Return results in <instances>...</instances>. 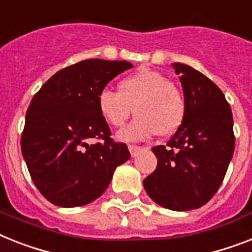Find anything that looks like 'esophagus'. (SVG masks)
I'll list each match as a JSON object with an SVG mask.
<instances>
[{
    "mask_svg": "<svg viewBox=\"0 0 252 252\" xmlns=\"http://www.w3.org/2000/svg\"><path fill=\"white\" fill-rule=\"evenodd\" d=\"M128 149H129V153H130V155H132L133 158H134V157H136V155L141 151V147L136 146V145H129V146H128Z\"/></svg>",
    "mask_w": 252,
    "mask_h": 252,
    "instance_id": "34e87169",
    "label": "esophagus"
}]
</instances>
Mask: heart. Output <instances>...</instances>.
I'll list each match as a JSON object with an SVG mask.
<instances>
[{
    "instance_id": "heart-1",
    "label": "heart",
    "mask_w": 252,
    "mask_h": 252,
    "mask_svg": "<svg viewBox=\"0 0 252 252\" xmlns=\"http://www.w3.org/2000/svg\"><path fill=\"white\" fill-rule=\"evenodd\" d=\"M118 93L103 89L97 97L98 111L108 126L120 128L137 115L119 133L124 141L146 140L158 133L171 136L183 126L186 115L184 94L159 71L141 68L118 83Z\"/></svg>"
}]
</instances>
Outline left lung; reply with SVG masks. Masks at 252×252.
<instances>
[{"mask_svg":"<svg viewBox=\"0 0 252 252\" xmlns=\"http://www.w3.org/2000/svg\"><path fill=\"white\" fill-rule=\"evenodd\" d=\"M186 102L183 126L151 150L158 159L144 180L149 197L173 211L202 207L218 191L234 151L233 115L222 92L193 67L173 63Z\"/></svg>","mask_w":252,"mask_h":252,"instance_id":"1","label":"left lung"}]
</instances>
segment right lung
<instances>
[{"mask_svg": "<svg viewBox=\"0 0 252 252\" xmlns=\"http://www.w3.org/2000/svg\"><path fill=\"white\" fill-rule=\"evenodd\" d=\"M132 67L126 61H81L53 75L32 98L20 146L32 181L50 203H91L107 189L116 167L130 158L126 145L110 137L97 97ZM92 138L101 141L91 145Z\"/></svg>", "mask_w": 252, "mask_h": 252, "instance_id": "add662e5", "label": "right lung"}]
</instances>
